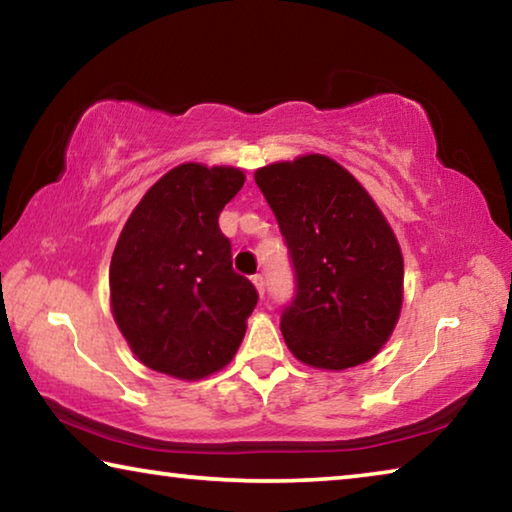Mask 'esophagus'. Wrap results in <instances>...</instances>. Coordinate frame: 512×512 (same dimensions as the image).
<instances>
[{"label":"esophagus","mask_w":512,"mask_h":512,"mask_svg":"<svg viewBox=\"0 0 512 512\" xmlns=\"http://www.w3.org/2000/svg\"><path fill=\"white\" fill-rule=\"evenodd\" d=\"M253 284H255V289L259 291V296H264L266 293V282H264V277L262 275H253Z\"/></svg>","instance_id":"esophagus-1"}]
</instances>
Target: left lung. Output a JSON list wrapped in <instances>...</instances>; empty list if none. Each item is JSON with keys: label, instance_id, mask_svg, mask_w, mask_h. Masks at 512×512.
Listing matches in <instances>:
<instances>
[{"label": "left lung", "instance_id": "1", "mask_svg": "<svg viewBox=\"0 0 512 512\" xmlns=\"http://www.w3.org/2000/svg\"><path fill=\"white\" fill-rule=\"evenodd\" d=\"M255 183L296 277L280 318L293 357L325 370L366 363L402 309L404 259L391 225L359 180L325 155L268 164Z\"/></svg>", "mask_w": 512, "mask_h": 512}]
</instances>
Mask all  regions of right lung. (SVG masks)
<instances>
[{
  "mask_svg": "<svg viewBox=\"0 0 512 512\" xmlns=\"http://www.w3.org/2000/svg\"><path fill=\"white\" fill-rule=\"evenodd\" d=\"M235 167L187 162L144 194L110 262L115 323L135 357L176 379L228 366L257 305L248 277L232 271L219 214L244 187Z\"/></svg>",
  "mask_w": 512,
  "mask_h": 512,
  "instance_id": "right-lung-1",
  "label": "right lung"
}]
</instances>
